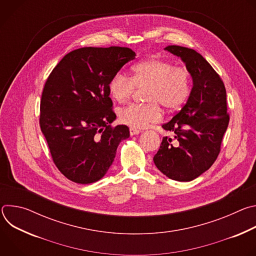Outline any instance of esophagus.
Listing matches in <instances>:
<instances>
[{"instance_id": "esophagus-1", "label": "esophagus", "mask_w": 256, "mask_h": 256, "mask_svg": "<svg viewBox=\"0 0 256 256\" xmlns=\"http://www.w3.org/2000/svg\"><path fill=\"white\" fill-rule=\"evenodd\" d=\"M140 134V130H138L134 128H130V136H134V134Z\"/></svg>"}]
</instances>
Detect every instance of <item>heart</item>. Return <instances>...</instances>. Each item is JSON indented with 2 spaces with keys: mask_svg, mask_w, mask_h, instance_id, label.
Returning a JSON list of instances; mask_svg holds the SVG:
<instances>
[{
  "mask_svg": "<svg viewBox=\"0 0 256 256\" xmlns=\"http://www.w3.org/2000/svg\"><path fill=\"white\" fill-rule=\"evenodd\" d=\"M144 89L147 104H130L120 110V120L134 128H144L161 120L159 105L175 110L184 104L190 93V74L184 66L164 60L151 58L132 68V78L118 72L109 82V93L118 103L128 101L136 91Z\"/></svg>",
  "mask_w": 256,
  "mask_h": 256,
  "instance_id": "obj_1",
  "label": "heart"
}]
</instances>
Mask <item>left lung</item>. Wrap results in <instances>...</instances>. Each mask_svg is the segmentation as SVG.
Here are the masks:
<instances>
[{"instance_id":"left-lung-1","label":"left lung","mask_w":256,"mask_h":256,"mask_svg":"<svg viewBox=\"0 0 256 256\" xmlns=\"http://www.w3.org/2000/svg\"><path fill=\"white\" fill-rule=\"evenodd\" d=\"M181 58L192 78L190 97L162 128L174 134L164 136L154 156L156 167L176 181H192L216 161L229 124L225 85L212 66L194 50L168 46L164 48Z\"/></svg>"}]
</instances>
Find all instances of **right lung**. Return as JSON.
<instances>
[{
	"label": "right lung",
	"mask_w": 256,
	"mask_h": 256,
	"mask_svg": "<svg viewBox=\"0 0 256 256\" xmlns=\"http://www.w3.org/2000/svg\"><path fill=\"white\" fill-rule=\"evenodd\" d=\"M136 56L128 48H82L66 54L48 76L40 100V124L58 169L89 184L112 166L120 142L130 136L116 118L109 82Z\"/></svg>",
	"instance_id": "right-lung-1"
}]
</instances>
